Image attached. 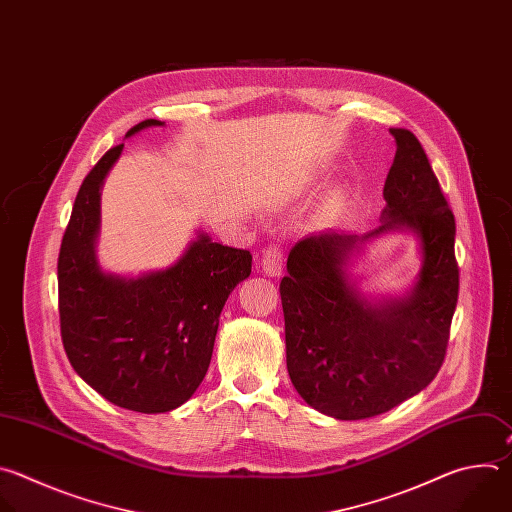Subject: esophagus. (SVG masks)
Instances as JSON below:
<instances>
[{
    "label": "esophagus",
    "instance_id": "1",
    "mask_svg": "<svg viewBox=\"0 0 512 512\" xmlns=\"http://www.w3.org/2000/svg\"><path fill=\"white\" fill-rule=\"evenodd\" d=\"M284 252H282V246L280 244H270L262 250V270L268 274V276H278L282 272V258Z\"/></svg>",
    "mask_w": 512,
    "mask_h": 512
}]
</instances>
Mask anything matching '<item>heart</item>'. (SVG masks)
Listing matches in <instances>:
<instances>
[{
	"mask_svg": "<svg viewBox=\"0 0 512 512\" xmlns=\"http://www.w3.org/2000/svg\"><path fill=\"white\" fill-rule=\"evenodd\" d=\"M343 206H345V197H343V193H341V191H335V193H331V195L323 201L321 216H323V218H327V220H333V218H337V216L341 214Z\"/></svg>",
	"mask_w": 512,
	"mask_h": 512,
	"instance_id": "obj_1",
	"label": "heart"
}]
</instances>
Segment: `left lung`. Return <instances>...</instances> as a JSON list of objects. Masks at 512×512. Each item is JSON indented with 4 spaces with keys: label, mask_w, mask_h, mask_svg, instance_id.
Instances as JSON below:
<instances>
[{
    "label": "left lung",
    "mask_w": 512,
    "mask_h": 512,
    "mask_svg": "<svg viewBox=\"0 0 512 512\" xmlns=\"http://www.w3.org/2000/svg\"><path fill=\"white\" fill-rule=\"evenodd\" d=\"M395 157L381 226L365 236L327 230L294 244L280 282L286 367L298 395L337 420H365L420 393L438 375L458 302L456 222L416 135L389 129ZM410 229L423 268L405 297L371 303L348 258L375 235Z\"/></svg>",
    "instance_id": "left-lung-1"
}]
</instances>
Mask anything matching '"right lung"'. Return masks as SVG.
I'll return each mask as SVG.
<instances>
[{
    "label": "right lung",
    "instance_id": "right-lung-1",
    "mask_svg": "<svg viewBox=\"0 0 512 512\" xmlns=\"http://www.w3.org/2000/svg\"><path fill=\"white\" fill-rule=\"evenodd\" d=\"M147 119L127 137L161 127ZM109 149L84 177L58 256V311L74 371L102 397L141 414L171 412L208 373L220 313L250 276L248 250L199 234L167 270L123 278L100 268V187L123 153Z\"/></svg>",
    "mask_w": 512,
    "mask_h": 512
}]
</instances>
